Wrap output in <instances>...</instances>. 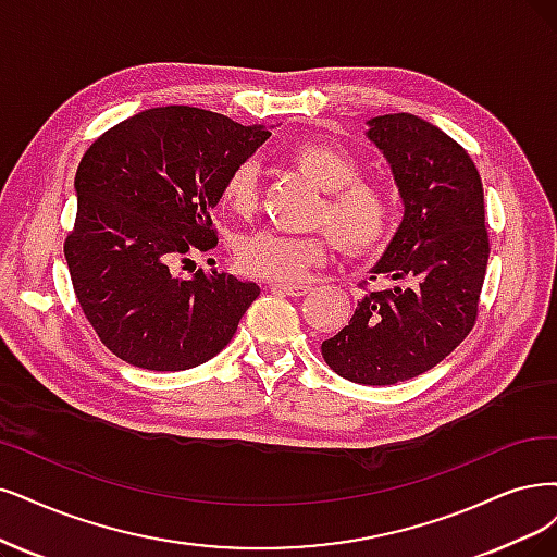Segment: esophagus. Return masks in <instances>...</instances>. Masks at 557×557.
Returning <instances> with one entry per match:
<instances>
[{
  "instance_id": "34e87169",
  "label": "esophagus",
  "mask_w": 557,
  "mask_h": 557,
  "mask_svg": "<svg viewBox=\"0 0 557 557\" xmlns=\"http://www.w3.org/2000/svg\"><path fill=\"white\" fill-rule=\"evenodd\" d=\"M271 289L280 292V294H286V296H296V298L310 294V286H307V284H280V282H275V284H271Z\"/></svg>"
}]
</instances>
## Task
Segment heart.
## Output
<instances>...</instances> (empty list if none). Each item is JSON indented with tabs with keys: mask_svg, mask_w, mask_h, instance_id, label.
<instances>
[{
	"mask_svg": "<svg viewBox=\"0 0 557 557\" xmlns=\"http://www.w3.org/2000/svg\"><path fill=\"white\" fill-rule=\"evenodd\" d=\"M289 162L325 193L317 224L333 232L342 250L364 255L381 247L397 224V197L381 181L360 178L356 156L337 144L305 141L289 151ZM259 197V170L255 162H240L224 178L222 203L234 215H250ZM333 250V238L289 236L273 230L247 234L236 245L238 265L247 275L294 282L307 275Z\"/></svg>",
	"mask_w": 557,
	"mask_h": 557,
	"instance_id": "heart-1",
	"label": "heart"
}]
</instances>
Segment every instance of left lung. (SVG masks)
<instances>
[{
	"label": "left lung",
	"instance_id": "1",
	"mask_svg": "<svg viewBox=\"0 0 557 557\" xmlns=\"http://www.w3.org/2000/svg\"><path fill=\"white\" fill-rule=\"evenodd\" d=\"M367 123L404 201L372 280L399 284L369 292L321 354L342 379L395 385L436 367L475 325L488 261L484 190L475 162L434 123L406 112Z\"/></svg>",
	"mask_w": 557,
	"mask_h": 557
}]
</instances>
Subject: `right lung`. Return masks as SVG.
Listing matches in <instances>:
<instances>
[{
  "label": "right lung",
  "mask_w": 557,
  "mask_h": 557,
  "mask_svg": "<svg viewBox=\"0 0 557 557\" xmlns=\"http://www.w3.org/2000/svg\"><path fill=\"white\" fill-rule=\"evenodd\" d=\"M268 137L263 126L168 106L116 123L82 156L64 255L82 312L123 362L181 372L234 337L259 286L176 268L213 250L224 178Z\"/></svg>",
  "instance_id": "right-lung-1"
}]
</instances>
